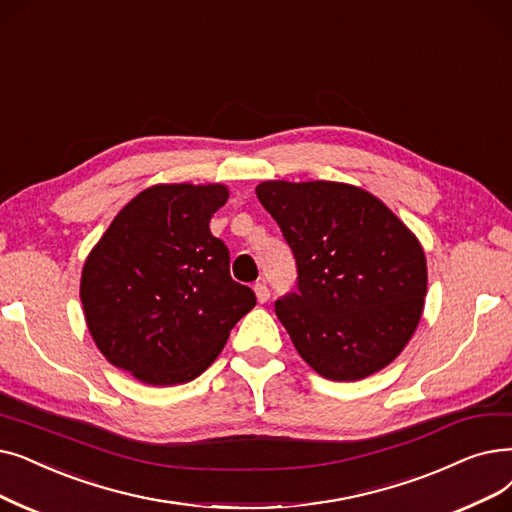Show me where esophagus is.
<instances>
[{
	"instance_id": "1",
	"label": "esophagus",
	"mask_w": 512,
	"mask_h": 512,
	"mask_svg": "<svg viewBox=\"0 0 512 512\" xmlns=\"http://www.w3.org/2000/svg\"><path fill=\"white\" fill-rule=\"evenodd\" d=\"M253 291H255V297H257L259 303H265V301L270 299V288H268V284H265V282H257L253 286Z\"/></svg>"
}]
</instances>
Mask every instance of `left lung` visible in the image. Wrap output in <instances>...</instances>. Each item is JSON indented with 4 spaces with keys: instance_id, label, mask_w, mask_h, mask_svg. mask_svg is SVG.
I'll return each instance as SVG.
<instances>
[{
    "instance_id": "8db88e82",
    "label": "left lung",
    "mask_w": 512,
    "mask_h": 512,
    "mask_svg": "<svg viewBox=\"0 0 512 512\" xmlns=\"http://www.w3.org/2000/svg\"><path fill=\"white\" fill-rule=\"evenodd\" d=\"M259 203L293 249L299 291L276 316L301 358L351 383L389 366L425 309L427 257L381 198L343 182L268 180Z\"/></svg>"
}]
</instances>
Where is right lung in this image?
Here are the masks:
<instances>
[{
  "label": "right lung",
  "instance_id": "1",
  "mask_svg": "<svg viewBox=\"0 0 512 512\" xmlns=\"http://www.w3.org/2000/svg\"><path fill=\"white\" fill-rule=\"evenodd\" d=\"M224 184H154L110 221L85 257L79 297L104 358L152 387L194 381L224 349L255 293L230 276L209 230Z\"/></svg>",
  "mask_w": 512,
  "mask_h": 512
}]
</instances>
